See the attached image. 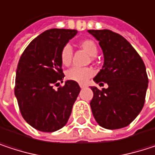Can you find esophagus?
I'll list each match as a JSON object with an SVG mask.
<instances>
[{"mask_svg": "<svg viewBox=\"0 0 155 155\" xmlns=\"http://www.w3.org/2000/svg\"><path fill=\"white\" fill-rule=\"evenodd\" d=\"M86 86H87L86 84H83V83H80V87H81V89H82V88H85Z\"/></svg>", "mask_w": 155, "mask_h": 155, "instance_id": "34e87169", "label": "esophagus"}]
</instances>
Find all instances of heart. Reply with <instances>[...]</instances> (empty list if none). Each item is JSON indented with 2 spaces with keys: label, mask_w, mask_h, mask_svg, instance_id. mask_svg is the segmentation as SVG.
Masks as SVG:
<instances>
[{
  "label": "heart",
  "mask_w": 155,
  "mask_h": 155,
  "mask_svg": "<svg viewBox=\"0 0 155 155\" xmlns=\"http://www.w3.org/2000/svg\"><path fill=\"white\" fill-rule=\"evenodd\" d=\"M79 47L84 49L91 56H95L98 54L97 44L90 38L81 39L78 43ZM73 49L68 44L64 45L60 51V60L63 65L68 66L72 62ZM94 74V70L90 67H73L66 72V78L70 81L80 83L86 82Z\"/></svg>",
  "instance_id": "obj_1"
}]
</instances>
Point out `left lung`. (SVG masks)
Returning <instances> with one entry per match:
<instances>
[{
  "mask_svg": "<svg viewBox=\"0 0 155 155\" xmlns=\"http://www.w3.org/2000/svg\"><path fill=\"white\" fill-rule=\"evenodd\" d=\"M88 32L100 41L104 54V64L93 80L108 85L102 90L91 87L93 98L90 104L93 117L104 128L125 127L137 117L145 101L148 87L145 65L121 35L109 29Z\"/></svg>",
  "mask_w": 155,
  "mask_h": 155,
  "instance_id": "8db88e82",
  "label": "left lung"
}]
</instances>
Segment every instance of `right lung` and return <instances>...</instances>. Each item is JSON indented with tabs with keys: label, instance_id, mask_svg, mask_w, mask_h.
I'll list each match as a JSON object with an SVG mask.
<instances>
[{
	"label": "right lung",
	"instance_id": "obj_1",
	"mask_svg": "<svg viewBox=\"0 0 155 155\" xmlns=\"http://www.w3.org/2000/svg\"><path fill=\"white\" fill-rule=\"evenodd\" d=\"M77 34L75 29L52 28L34 38L22 53L16 71L14 92L19 111L31 127L54 132L67 123L81 88L66 81L60 60L62 47Z\"/></svg>",
	"mask_w": 155,
	"mask_h": 155
}]
</instances>
